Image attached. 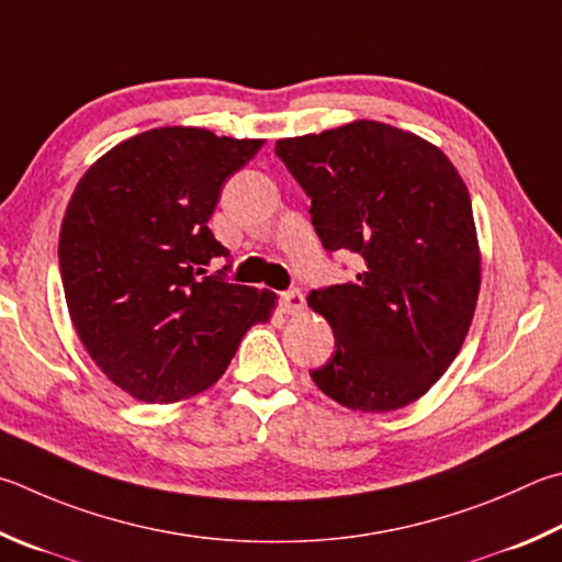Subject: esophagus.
Listing matches in <instances>:
<instances>
[{
  "instance_id": "esophagus-1",
  "label": "esophagus",
  "mask_w": 562,
  "mask_h": 562,
  "mask_svg": "<svg viewBox=\"0 0 562 562\" xmlns=\"http://www.w3.org/2000/svg\"><path fill=\"white\" fill-rule=\"evenodd\" d=\"M280 307L284 314H300L304 310V297L300 290H290L280 294Z\"/></svg>"
}]
</instances>
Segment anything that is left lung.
<instances>
[{
  "mask_svg": "<svg viewBox=\"0 0 562 562\" xmlns=\"http://www.w3.org/2000/svg\"><path fill=\"white\" fill-rule=\"evenodd\" d=\"M312 199L322 246L356 252V280L312 290L334 329L312 381L344 407L391 413L423 397L467 339L482 284L472 201L442 149L375 120L278 139Z\"/></svg>",
  "mask_w": 562,
  "mask_h": 562,
  "instance_id": "8db88e82",
  "label": "left lung"
}]
</instances>
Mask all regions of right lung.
Returning a JSON list of instances; mask_svg holds the SVG:
<instances>
[{
  "instance_id": "1",
  "label": "right lung",
  "mask_w": 562,
  "mask_h": 562,
  "mask_svg": "<svg viewBox=\"0 0 562 562\" xmlns=\"http://www.w3.org/2000/svg\"><path fill=\"white\" fill-rule=\"evenodd\" d=\"M260 147L203 127L147 130L105 151L68 201L58 265L70 322L137 401L206 391L243 334L270 319L278 294L206 270L231 255L209 228L223 183Z\"/></svg>"
}]
</instances>
